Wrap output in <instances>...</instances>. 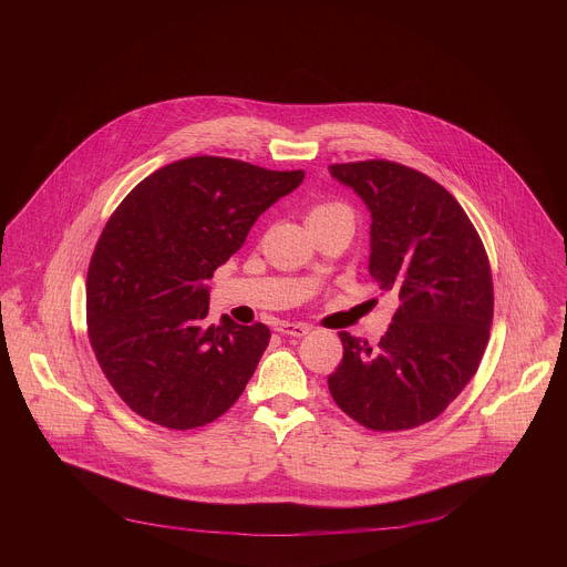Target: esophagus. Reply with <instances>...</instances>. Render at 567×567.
I'll use <instances>...</instances> for the list:
<instances>
[{
	"mask_svg": "<svg viewBox=\"0 0 567 567\" xmlns=\"http://www.w3.org/2000/svg\"><path fill=\"white\" fill-rule=\"evenodd\" d=\"M276 332L300 339V337H305V334H309V332H311V326H307V322H278Z\"/></svg>",
	"mask_w": 567,
	"mask_h": 567,
	"instance_id": "34e87169",
	"label": "esophagus"
}]
</instances>
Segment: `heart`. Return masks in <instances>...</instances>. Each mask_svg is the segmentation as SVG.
<instances>
[{
  "label": "heart",
  "mask_w": 567,
  "mask_h": 567,
  "mask_svg": "<svg viewBox=\"0 0 567 567\" xmlns=\"http://www.w3.org/2000/svg\"><path fill=\"white\" fill-rule=\"evenodd\" d=\"M330 215H350V210H348L343 204H320V206H313V208H311L309 219L330 217Z\"/></svg>",
  "instance_id": "heart-1"
}]
</instances>
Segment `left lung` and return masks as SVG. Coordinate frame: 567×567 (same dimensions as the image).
Returning <instances> with one entry per match:
<instances>
[{"label":"left lung","mask_w":567,"mask_h":567,"mask_svg":"<svg viewBox=\"0 0 567 567\" xmlns=\"http://www.w3.org/2000/svg\"><path fill=\"white\" fill-rule=\"evenodd\" d=\"M330 175L370 210V276L396 296L379 346L341 332L328 385L339 409L372 431L435 420L475 374L489 341L487 251L455 197L392 161L334 164Z\"/></svg>","instance_id":"left-lung-1"}]
</instances>
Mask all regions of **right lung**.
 I'll return each mask as SVG.
<instances>
[{
    "label": "right lung",
    "mask_w": 567,
    "mask_h": 567,
    "mask_svg": "<svg viewBox=\"0 0 567 567\" xmlns=\"http://www.w3.org/2000/svg\"><path fill=\"white\" fill-rule=\"evenodd\" d=\"M302 177L190 156L145 177L114 210L87 271V322L107 381L136 415L188 431L245 392L271 332L228 316L208 326L206 280Z\"/></svg>",
    "instance_id": "obj_1"
}]
</instances>
